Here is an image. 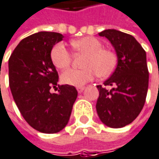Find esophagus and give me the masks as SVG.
I'll return each mask as SVG.
<instances>
[{"mask_svg": "<svg viewBox=\"0 0 159 159\" xmlns=\"http://www.w3.org/2000/svg\"><path fill=\"white\" fill-rule=\"evenodd\" d=\"M76 90H77V92H78L79 93H83V91L84 90V86H79V87L76 88Z\"/></svg>", "mask_w": 159, "mask_h": 159, "instance_id": "1", "label": "esophagus"}]
</instances>
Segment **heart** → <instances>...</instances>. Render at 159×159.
<instances>
[{
    "instance_id": "1",
    "label": "heart",
    "mask_w": 159,
    "mask_h": 159,
    "mask_svg": "<svg viewBox=\"0 0 159 159\" xmlns=\"http://www.w3.org/2000/svg\"><path fill=\"white\" fill-rule=\"evenodd\" d=\"M75 51L86 54L83 69H68L61 75L64 84L73 86H82L93 79L97 75L108 76L116 66V56L113 52L102 48V43L93 37H84L71 42ZM51 60L56 67L66 69L71 65L72 56L63 43L56 44L50 53Z\"/></svg>"
}]
</instances>
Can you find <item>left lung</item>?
Instances as JSON below:
<instances>
[{
	"mask_svg": "<svg viewBox=\"0 0 159 159\" xmlns=\"http://www.w3.org/2000/svg\"><path fill=\"white\" fill-rule=\"evenodd\" d=\"M99 35L105 37L113 46L118 64L111 77L103 83L112 88L107 90L97 85L96 111L106 126L122 128L139 116L146 102L148 87L146 51L129 34L105 30Z\"/></svg>",
	"mask_w": 159,
	"mask_h": 159,
	"instance_id": "obj_1",
	"label": "left lung"
}]
</instances>
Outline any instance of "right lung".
<instances>
[{
    "label": "right lung",
    "instance_id": "obj_1",
    "mask_svg": "<svg viewBox=\"0 0 159 159\" xmlns=\"http://www.w3.org/2000/svg\"><path fill=\"white\" fill-rule=\"evenodd\" d=\"M63 38L57 32L32 34L19 43L9 59L15 103L25 120L43 133H57L66 126L77 97L75 87L68 84H58V93H50L58 82L50 53Z\"/></svg>",
    "mask_w": 159,
    "mask_h": 159
}]
</instances>
